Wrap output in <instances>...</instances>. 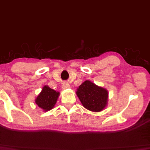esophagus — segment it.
Masks as SVG:
<instances>
[{"mask_svg":"<svg viewBox=\"0 0 150 150\" xmlns=\"http://www.w3.org/2000/svg\"><path fill=\"white\" fill-rule=\"evenodd\" d=\"M70 86L69 85L68 83L67 82H64L62 84V88L63 89H68V88H70Z\"/></svg>","mask_w":150,"mask_h":150,"instance_id":"obj_1","label":"esophagus"}]
</instances>
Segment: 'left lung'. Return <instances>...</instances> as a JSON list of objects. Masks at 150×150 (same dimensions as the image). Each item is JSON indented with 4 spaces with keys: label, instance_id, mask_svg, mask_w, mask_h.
I'll return each mask as SVG.
<instances>
[{
    "label": "left lung",
    "instance_id": "1",
    "mask_svg": "<svg viewBox=\"0 0 150 150\" xmlns=\"http://www.w3.org/2000/svg\"><path fill=\"white\" fill-rule=\"evenodd\" d=\"M82 105L91 112H99L105 109L108 105V91L90 80H85L77 88L76 92Z\"/></svg>",
    "mask_w": 150,
    "mask_h": 150
}]
</instances>
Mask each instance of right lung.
Masks as SVG:
<instances>
[{
    "mask_svg": "<svg viewBox=\"0 0 150 150\" xmlns=\"http://www.w3.org/2000/svg\"><path fill=\"white\" fill-rule=\"evenodd\" d=\"M59 92L45 85L35 99V103L43 111L47 112L53 109L57 103Z\"/></svg>",
    "mask_w": 150,
    "mask_h": 150,
    "instance_id": "obj_1",
    "label": "right lung"
}]
</instances>
